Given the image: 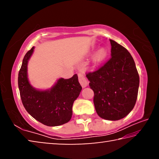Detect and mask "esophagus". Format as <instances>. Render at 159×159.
I'll return each instance as SVG.
<instances>
[{"label":"esophagus","mask_w":159,"mask_h":159,"mask_svg":"<svg viewBox=\"0 0 159 159\" xmlns=\"http://www.w3.org/2000/svg\"><path fill=\"white\" fill-rule=\"evenodd\" d=\"M78 76H79V80L80 84L81 85L82 87L83 88L87 87L88 85V80L86 79L85 75L83 73H79L78 74Z\"/></svg>","instance_id":"obj_1"}]
</instances>
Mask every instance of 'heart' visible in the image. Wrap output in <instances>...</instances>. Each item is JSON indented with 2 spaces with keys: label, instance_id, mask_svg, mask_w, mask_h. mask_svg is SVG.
<instances>
[{
  "label": "heart",
  "instance_id": "obj_1",
  "mask_svg": "<svg viewBox=\"0 0 159 159\" xmlns=\"http://www.w3.org/2000/svg\"><path fill=\"white\" fill-rule=\"evenodd\" d=\"M108 55V49L105 47L99 48L94 54L93 61L95 64H99L103 61Z\"/></svg>",
  "mask_w": 159,
  "mask_h": 159
}]
</instances>
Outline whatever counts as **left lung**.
<instances>
[{"label": "left lung", "instance_id": "1", "mask_svg": "<svg viewBox=\"0 0 159 159\" xmlns=\"http://www.w3.org/2000/svg\"><path fill=\"white\" fill-rule=\"evenodd\" d=\"M111 57L94 72L86 74L94 92L97 114L106 120L125 117L134 108L138 98L139 77L130 53L110 40Z\"/></svg>", "mask_w": 159, "mask_h": 159}]
</instances>
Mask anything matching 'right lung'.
I'll return each instance as SVG.
<instances>
[{"label":"right lung","instance_id":"add662e5","mask_svg":"<svg viewBox=\"0 0 159 159\" xmlns=\"http://www.w3.org/2000/svg\"><path fill=\"white\" fill-rule=\"evenodd\" d=\"M34 47L23 59L18 74V86L21 102L29 114L48 126H57L69 122L72 116L74 102L82 87L74 74L69 79H60L52 88L39 90L32 87L27 77V64Z\"/></svg>","mask_w":159,"mask_h":159}]
</instances>
